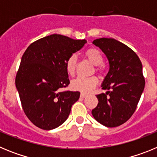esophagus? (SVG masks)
<instances>
[{
	"label": "esophagus",
	"instance_id": "obj_1",
	"mask_svg": "<svg viewBox=\"0 0 157 157\" xmlns=\"http://www.w3.org/2000/svg\"><path fill=\"white\" fill-rule=\"evenodd\" d=\"M87 96V94H83V93H81V94H80V97H81L82 98H86V97Z\"/></svg>",
	"mask_w": 157,
	"mask_h": 157
}]
</instances>
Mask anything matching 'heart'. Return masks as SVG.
<instances>
[{"label":"heart","mask_w":157,"mask_h":157,"mask_svg":"<svg viewBox=\"0 0 157 157\" xmlns=\"http://www.w3.org/2000/svg\"><path fill=\"white\" fill-rule=\"evenodd\" d=\"M85 56L89 61L95 65V72L99 76L102 77L105 75V67L103 64V56L99 50L95 48H88L85 52ZM78 59L75 55L69 56L66 62V70L70 75L74 76L77 69ZM98 78L95 76L91 77H78L71 82L72 88L75 90L82 93H89L98 85Z\"/></svg>","instance_id":"1"}]
</instances>
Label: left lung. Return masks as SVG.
I'll use <instances>...</instances> for the list:
<instances>
[{
    "label": "left lung",
    "mask_w": 157,
    "mask_h": 157,
    "mask_svg": "<svg viewBox=\"0 0 157 157\" xmlns=\"http://www.w3.org/2000/svg\"><path fill=\"white\" fill-rule=\"evenodd\" d=\"M93 44L106 55L109 71L101 86L107 92L97 95L92 115L105 127H119L134 114L144 90L142 64L131 48L114 38L101 37Z\"/></svg>",
    "instance_id": "8db88e82"
}]
</instances>
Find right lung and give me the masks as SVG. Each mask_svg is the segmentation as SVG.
Returning <instances> with one entry per match:
<instances>
[{
  "instance_id": "obj_1",
  "label": "right lung",
  "mask_w": 157,
  "mask_h": 157,
  "mask_svg": "<svg viewBox=\"0 0 157 157\" xmlns=\"http://www.w3.org/2000/svg\"><path fill=\"white\" fill-rule=\"evenodd\" d=\"M86 41L51 34L31 43L22 56L16 77L22 108L36 127L52 130L64 123L78 91H59L70 84L66 62Z\"/></svg>"
}]
</instances>
